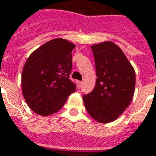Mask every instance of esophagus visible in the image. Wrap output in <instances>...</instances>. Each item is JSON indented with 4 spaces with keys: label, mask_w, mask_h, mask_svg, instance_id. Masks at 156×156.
<instances>
[{
    "label": "esophagus",
    "mask_w": 156,
    "mask_h": 156,
    "mask_svg": "<svg viewBox=\"0 0 156 156\" xmlns=\"http://www.w3.org/2000/svg\"><path fill=\"white\" fill-rule=\"evenodd\" d=\"M78 87L80 88L81 87H82V85H83V82H81V81H78Z\"/></svg>",
    "instance_id": "1"
}]
</instances>
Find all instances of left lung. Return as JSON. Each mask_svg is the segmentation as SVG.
Segmentation results:
<instances>
[{
	"label": "left lung",
	"mask_w": 156,
	"mask_h": 156,
	"mask_svg": "<svg viewBox=\"0 0 156 156\" xmlns=\"http://www.w3.org/2000/svg\"><path fill=\"white\" fill-rule=\"evenodd\" d=\"M97 78L93 91L83 97L87 111L101 123H111L130 105L136 83L133 65L112 41L91 46Z\"/></svg>",
	"instance_id": "obj_1"
}]
</instances>
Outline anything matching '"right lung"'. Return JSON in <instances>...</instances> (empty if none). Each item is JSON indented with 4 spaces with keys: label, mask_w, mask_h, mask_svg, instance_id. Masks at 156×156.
Wrapping results in <instances>:
<instances>
[{
    "label": "right lung",
    "mask_w": 156,
    "mask_h": 156,
    "mask_svg": "<svg viewBox=\"0 0 156 156\" xmlns=\"http://www.w3.org/2000/svg\"><path fill=\"white\" fill-rule=\"evenodd\" d=\"M74 47L65 39H52L27 59L21 78L22 93L36 114L48 116L58 112L75 91V85L69 79Z\"/></svg>",
    "instance_id": "right-lung-1"
}]
</instances>
